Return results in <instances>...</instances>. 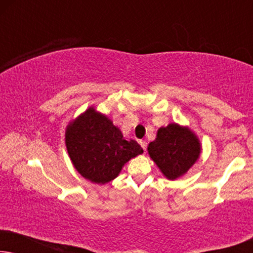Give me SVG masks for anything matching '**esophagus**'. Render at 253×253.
<instances>
[{"mask_svg": "<svg viewBox=\"0 0 253 253\" xmlns=\"http://www.w3.org/2000/svg\"><path fill=\"white\" fill-rule=\"evenodd\" d=\"M139 144H140V146L143 147V150L146 151V147H147V143H146V141H145V140H140Z\"/></svg>", "mask_w": 253, "mask_h": 253, "instance_id": "obj_1", "label": "esophagus"}]
</instances>
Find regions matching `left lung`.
I'll return each instance as SVG.
<instances>
[{"label": "left lung", "instance_id": "8db88e82", "mask_svg": "<svg viewBox=\"0 0 253 253\" xmlns=\"http://www.w3.org/2000/svg\"><path fill=\"white\" fill-rule=\"evenodd\" d=\"M148 154L168 179L181 177L196 164L202 152L198 137L189 127L170 123L158 130Z\"/></svg>", "mask_w": 253, "mask_h": 253}]
</instances>
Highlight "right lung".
Returning <instances> with one entry per match:
<instances>
[{
	"label": "right lung",
	"instance_id": "1",
	"mask_svg": "<svg viewBox=\"0 0 253 253\" xmlns=\"http://www.w3.org/2000/svg\"><path fill=\"white\" fill-rule=\"evenodd\" d=\"M72 165L83 177L96 184L116 178L130 159L143 153L136 140H126L108 117L89 107L65 130Z\"/></svg>",
	"mask_w": 253,
	"mask_h": 253
}]
</instances>
